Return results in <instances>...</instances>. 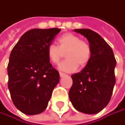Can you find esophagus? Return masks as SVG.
<instances>
[{"label":"esophagus","mask_w":125,"mask_h":125,"mask_svg":"<svg viewBox=\"0 0 125 125\" xmlns=\"http://www.w3.org/2000/svg\"><path fill=\"white\" fill-rule=\"evenodd\" d=\"M59 75H60V77H61V78H62V77H64V76H66V75H67L66 74H64V73H59Z\"/></svg>","instance_id":"esophagus-1"}]
</instances>
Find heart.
I'll list each match as a JSON object with an SVG mask.
<instances>
[{
	"label": "heart",
	"mask_w": 125,
	"mask_h": 125,
	"mask_svg": "<svg viewBox=\"0 0 125 125\" xmlns=\"http://www.w3.org/2000/svg\"><path fill=\"white\" fill-rule=\"evenodd\" d=\"M58 46L50 44L47 48V55L49 60L54 64L61 61L64 54L67 58L58 66L61 71L70 73L79 67H85L91 60L92 48L89 44L72 33H66L58 39Z\"/></svg>",
	"instance_id": "b5f03b06"
}]
</instances>
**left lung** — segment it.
<instances>
[{"instance_id": "1", "label": "left lung", "mask_w": 125, "mask_h": 125, "mask_svg": "<svg viewBox=\"0 0 125 125\" xmlns=\"http://www.w3.org/2000/svg\"><path fill=\"white\" fill-rule=\"evenodd\" d=\"M74 31L88 39L92 53L89 63L80 73L71 76L70 100L77 111L97 114L111 100L116 83V61L111 47L97 33L85 28Z\"/></svg>"}]
</instances>
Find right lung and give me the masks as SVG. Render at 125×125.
I'll return each instance as SVG.
<instances>
[{
	"label": "right lung",
	"mask_w": 125,
	"mask_h": 125,
	"mask_svg": "<svg viewBox=\"0 0 125 125\" xmlns=\"http://www.w3.org/2000/svg\"><path fill=\"white\" fill-rule=\"evenodd\" d=\"M61 29L34 28L13 47L7 67L8 88L15 107L26 115L43 112L60 75L50 63L47 48Z\"/></svg>",
	"instance_id": "1"
}]
</instances>
